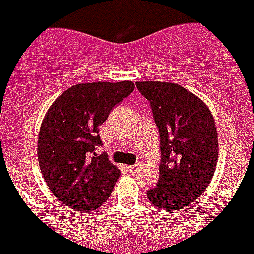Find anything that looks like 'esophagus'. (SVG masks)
Returning <instances> with one entry per match:
<instances>
[{"instance_id": "esophagus-1", "label": "esophagus", "mask_w": 254, "mask_h": 254, "mask_svg": "<svg viewBox=\"0 0 254 254\" xmlns=\"http://www.w3.org/2000/svg\"><path fill=\"white\" fill-rule=\"evenodd\" d=\"M138 168H139V167H138L137 164H134V166H127V170L129 171V172H135Z\"/></svg>"}]
</instances>
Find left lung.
Segmentation results:
<instances>
[{
  "label": "left lung",
  "instance_id": "obj_1",
  "mask_svg": "<svg viewBox=\"0 0 254 254\" xmlns=\"http://www.w3.org/2000/svg\"><path fill=\"white\" fill-rule=\"evenodd\" d=\"M159 129V180L147 198L164 213L194 202L209 187L218 163V133L205 103L180 84L137 82Z\"/></svg>",
  "mask_w": 254,
  "mask_h": 254
}]
</instances>
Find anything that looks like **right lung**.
Returning <instances> with one entry per match:
<instances>
[{"instance_id": "obj_1", "label": "right lung", "mask_w": 254, "mask_h": 254, "mask_svg": "<svg viewBox=\"0 0 254 254\" xmlns=\"http://www.w3.org/2000/svg\"><path fill=\"white\" fill-rule=\"evenodd\" d=\"M131 80L74 84L63 92L41 123L38 159L53 194L75 211H91L108 199L120 170L102 146L99 127L133 92Z\"/></svg>"}]
</instances>
